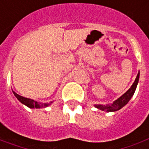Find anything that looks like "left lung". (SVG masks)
I'll list each match as a JSON object with an SVG mask.
<instances>
[{
	"mask_svg": "<svg viewBox=\"0 0 149 149\" xmlns=\"http://www.w3.org/2000/svg\"><path fill=\"white\" fill-rule=\"evenodd\" d=\"M139 72L137 75V77L135 80H134V84H132V86H131V88L124 93L120 97L118 98V100H116L115 101L113 102L112 104H108V105H95L96 107H97L100 110L102 111H115L118 110H120V108H122L123 107L126 105L130 100V99L132 98V97L134 95V91L136 90L137 85L139 83Z\"/></svg>",
	"mask_w": 149,
	"mask_h": 149,
	"instance_id": "1",
	"label": "left lung"
}]
</instances>
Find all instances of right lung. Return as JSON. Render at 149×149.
Returning a JSON list of instances; mask_svg holds the SVG:
<instances>
[{
	"instance_id": "add662e5",
	"label": "right lung",
	"mask_w": 149,
	"mask_h": 149,
	"mask_svg": "<svg viewBox=\"0 0 149 149\" xmlns=\"http://www.w3.org/2000/svg\"><path fill=\"white\" fill-rule=\"evenodd\" d=\"M13 93L21 103L26 105L27 107H29L30 108H44V107L49 106L50 104L52 103V102H50V103H38L37 101H35L34 100L24 97L18 95L17 93H15V91H13Z\"/></svg>"
}]
</instances>
